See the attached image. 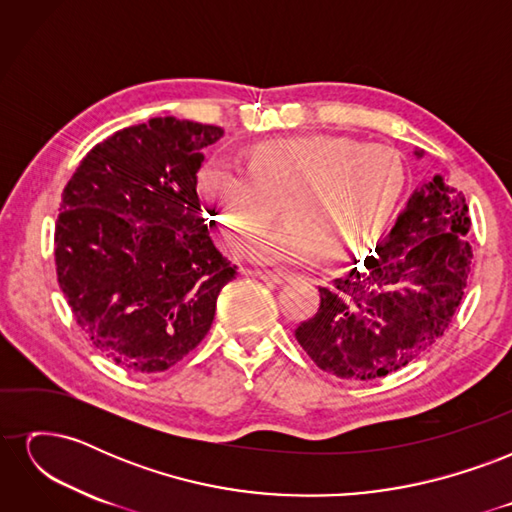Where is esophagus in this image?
<instances>
[{"label":"esophagus","instance_id":"obj_1","mask_svg":"<svg viewBox=\"0 0 512 512\" xmlns=\"http://www.w3.org/2000/svg\"><path fill=\"white\" fill-rule=\"evenodd\" d=\"M254 275H258L262 282H271V284H286L290 280V275L286 273H271V271H256Z\"/></svg>","mask_w":512,"mask_h":512}]
</instances>
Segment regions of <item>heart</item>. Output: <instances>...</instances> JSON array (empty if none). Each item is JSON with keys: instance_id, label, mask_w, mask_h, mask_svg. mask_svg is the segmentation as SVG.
Instances as JSON below:
<instances>
[{"instance_id": "b5f03b06", "label": "heart", "mask_w": 512, "mask_h": 512, "mask_svg": "<svg viewBox=\"0 0 512 512\" xmlns=\"http://www.w3.org/2000/svg\"><path fill=\"white\" fill-rule=\"evenodd\" d=\"M196 185L232 252H241L284 202L291 222L255 231L250 258L262 267H290L318 254L348 258L374 243L401 196L404 166L384 145L297 136L256 145L243 168L209 160Z\"/></svg>"}]
</instances>
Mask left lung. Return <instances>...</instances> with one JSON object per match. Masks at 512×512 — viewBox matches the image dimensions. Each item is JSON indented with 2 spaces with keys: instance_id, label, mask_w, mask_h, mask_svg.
<instances>
[{
  "instance_id": "1",
  "label": "left lung",
  "mask_w": 512,
  "mask_h": 512,
  "mask_svg": "<svg viewBox=\"0 0 512 512\" xmlns=\"http://www.w3.org/2000/svg\"><path fill=\"white\" fill-rule=\"evenodd\" d=\"M416 160L423 158L414 149ZM466 198L442 175L416 185L376 252L320 286L316 314L294 337L312 361L348 382L376 380L444 335L472 265Z\"/></svg>"
}]
</instances>
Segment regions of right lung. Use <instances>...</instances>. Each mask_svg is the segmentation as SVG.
<instances>
[{
	"label": "right lung",
	"mask_w": 512,
	"mask_h": 512,
	"mask_svg": "<svg viewBox=\"0 0 512 512\" xmlns=\"http://www.w3.org/2000/svg\"><path fill=\"white\" fill-rule=\"evenodd\" d=\"M222 136L177 117L117 130L61 196L59 288L89 342L132 374H158L203 342L235 277L196 192L203 151Z\"/></svg>",
	"instance_id": "right-lung-1"
}]
</instances>
